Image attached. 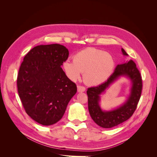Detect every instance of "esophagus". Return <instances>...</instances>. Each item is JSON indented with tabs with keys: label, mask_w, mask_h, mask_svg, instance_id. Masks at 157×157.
Instances as JSON below:
<instances>
[{
	"label": "esophagus",
	"mask_w": 157,
	"mask_h": 157,
	"mask_svg": "<svg viewBox=\"0 0 157 157\" xmlns=\"http://www.w3.org/2000/svg\"><path fill=\"white\" fill-rule=\"evenodd\" d=\"M85 90H86V88H85V87L82 86H77V90L78 92H83L85 91Z\"/></svg>",
	"instance_id": "esophagus-1"
}]
</instances>
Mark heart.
Here are the masks:
<instances>
[{
    "label": "heart",
    "instance_id": "1",
    "mask_svg": "<svg viewBox=\"0 0 157 157\" xmlns=\"http://www.w3.org/2000/svg\"><path fill=\"white\" fill-rule=\"evenodd\" d=\"M113 56L100 50L88 48L73 56V61H65L63 69L71 80L78 79L84 73V81L89 85L96 86L108 79L115 68Z\"/></svg>",
    "mask_w": 157,
    "mask_h": 157
}]
</instances>
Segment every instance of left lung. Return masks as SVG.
Instances as JSON below:
<instances>
[{
    "label": "left lung",
    "mask_w": 157,
    "mask_h": 157,
    "mask_svg": "<svg viewBox=\"0 0 157 157\" xmlns=\"http://www.w3.org/2000/svg\"><path fill=\"white\" fill-rule=\"evenodd\" d=\"M124 56H128L122 48ZM121 76H126L132 82L131 94L122 106L111 111H103L99 105L100 96L114 82ZM142 79L136 63L130 60L122 64L117 65L114 73L107 81L96 87L88 88L87 95L88 110L93 121L102 128H111L125 122L132 116L136 111L141 97Z\"/></svg>",
    "instance_id": "8db88e82"
}]
</instances>
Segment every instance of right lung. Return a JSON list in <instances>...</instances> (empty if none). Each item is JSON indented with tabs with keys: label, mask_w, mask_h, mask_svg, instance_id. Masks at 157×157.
<instances>
[{
	"label": "right lung",
	"mask_w": 157,
	"mask_h": 157,
	"mask_svg": "<svg viewBox=\"0 0 157 157\" xmlns=\"http://www.w3.org/2000/svg\"><path fill=\"white\" fill-rule=\"evenodd\" d=\"M68 56L63 45H39L28 52L21 64L17 78L19 96L27 115L42 125L58 122L77 92L75 83L61 67Z\"/></svg>",
	"instance_id": "1"
}]
</instances>
